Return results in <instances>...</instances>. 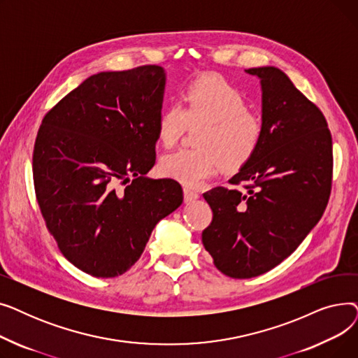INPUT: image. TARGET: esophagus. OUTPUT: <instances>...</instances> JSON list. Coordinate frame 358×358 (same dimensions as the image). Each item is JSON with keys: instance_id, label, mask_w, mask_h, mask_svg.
<instances>
[{"instance_id": "1", "label": "esophagus", "mask_w": 358, "mask_h": 358, "mask_svg": "<svg viewBox=\"0 0 358 358\" xmlns=\"http://www.w3.org/2000/svg\"><path fill=\"white\" fill-rule=\"evenodd\" d=\"M199 197H200V194L197 192L189 189V187H185V189H184V201L185 203H190V201H193V200H196Z\"/></svg>"}]
</instances>
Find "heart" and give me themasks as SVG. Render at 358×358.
I'll use <instances>...</instances> for the list:
<instances>
[{"mask_svg":"<svg viewBox=\"0 0 358 358\" xmlns=\"http://www.w3.org/2000/svg\"><path fill=\"white\" fill-rule=\"evenodd\" d=\"M201 124L194 135L197 148L162 157L159 171L182 185L197 187L219 166L235 171L257 152L264 135L262 119L248 108L243 92L219 75H206L187 85L182 107L168 106L158 117L157 138L173 146L187 126Z\"/></svg>","mask_w":358,"mask_h":358,"instance_id":"heart-1","label":"heart"}]
</instances>
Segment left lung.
<instances>
[{"label": "left lung", "instance_id": "left-lung-1", "mask_svg": "<svg viewBox=\"0 0 358 358\" xmlns=\"http://www.w3.org/2000/svg\"><path fill=\"white\" fill-rule=\"evenodd\" d=\"M261 80L264 135L229 182L203 196L213 219L201 234L224 275L251 278L286 259L322 217L332 185V138L322 111L274 66L245 69Z\"/></svg>", "mask_w": 358, "mask_h": 358}]
</instances>
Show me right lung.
Segmentation results:
<instances>
[{"instance_id":"obj_1","label":"right lung","mask_w":358,"mask_h":358,"mask_svg":"<svg viewBox=\"0 0 358 358\" xmlns=\"http://www.w3.org/2000/svg\"><path fill=\"white\" fill-rule=\"evenodd\" d=\"M164 69L91 75L52 107L33 149V181L64 257L100 278L126 273L155 224L182 203L176 180H150Z\"/></svg>"}]
</instances>
